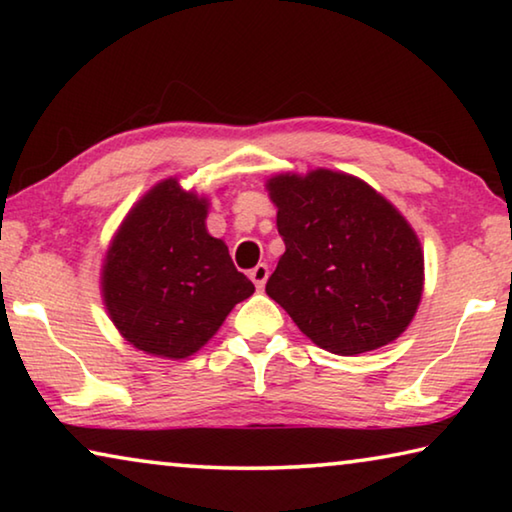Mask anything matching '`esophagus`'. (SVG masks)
<instances>
[{
	"label": "esophagus",
	"mask_w": 512,
	"mask_h": 512,
	"mask_svg": "<svg viewBox=\"0 0 512 512\" xmlns=\"http://www.w3.org/2000/svg\"><path fill=\"white\" fill-rule=\"evenodd\" d=\"M250 280H253V284L257 289H262L266 280H268V266L266 264H257L255 268H250Z\"/></svg>",
	"instance_id": "34e87169"
}]
</instances>
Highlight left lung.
<instances>
[{"label": "left lung", "instance_id": "8db88e82", "mask_svg": "<svg viewBox=\"0 0 512 512\" xmlns=\"http://www.w3.org/2000/svg\"><path fill=\"white\" fill-rule=\"evenodd\" d=\"M284 255L266 293L318 348L341 357L395 341L424 282L420 241L363 180L316 169L268 180Z\"/></svg>", "mask_w": 512, "mask_h": 512}]
</instances>
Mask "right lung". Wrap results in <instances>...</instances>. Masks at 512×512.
Segmentation results:
<instances>
[{"instance_id": "right-lung-1", "label": "right lung", "mask_w": 512, "mask_h": 512, "mask_svg": "<svg viewBox=\"0 0 512 512\" xmlns=\"http://www.w3.org/2000/svg\"><path fill=\"white\" fill-rule=\"evenodd\" d=\"M207 201L176 178L137 203L108 248L103 300L121 336L155 357L185 359L212 339L255 284L205 230Z\"/></svg>"}]
</instances>
